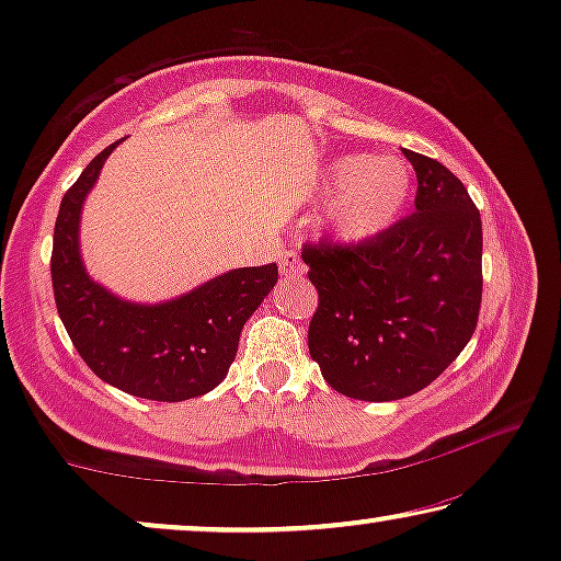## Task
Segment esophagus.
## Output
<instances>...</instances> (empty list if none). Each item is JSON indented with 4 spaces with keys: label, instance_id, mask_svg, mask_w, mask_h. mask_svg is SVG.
Listing matches in <instances>:
<instances>
[{
    "label": "esophagus",
    "instance_id": "1",
    "mask_svg": "<svg viewBox=\"0 0 561 561\" xmlns=\"http://www.w3.org/2000/svg\"><path fill=\"white\" fill-rule=\"evenodd\" d=\"M278 263H280V273L286 275V278H296V275H304V273H306L304 260L298 257V252H296V250H286V252H280Z\"/></svg>",
    "mask_w": 561,
    "mask_h": 561
}]
</instances>
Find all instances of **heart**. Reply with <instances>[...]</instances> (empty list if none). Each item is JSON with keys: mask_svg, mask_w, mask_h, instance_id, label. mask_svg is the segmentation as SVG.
I'll return each instance as SVG.
<instances>
[{"mask_svg": "<svg viewBox=\"0 0 561 561\" xmlns=\"http://www.w3.org/2000/svg\"><path fill=\"white\" fill-rule=\"evenodd\" d=\"M413 173L393 156H342L321 173V191L332 198L329 221L344 242H367L390 229L411 198Z\"/></svg>", "mask_w": 561, "mask_h": 561, "instance_id": "1", "label": "heart"}]
</instances>
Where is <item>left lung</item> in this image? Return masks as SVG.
<instances>
[{
  "label": "left lung",
  "instance_id": "8db88e82",
  "mask_svg": "<svg viewBox=\"0 0 561 561\" xmlns=\"http://www.w3.org/2000/svg\"><path fill=\"white\" fill-rule=\"evenodd\" d=\"M416 211L367 242L304 244L319 290L309 352L336 393L398 401L455 363L478 327L482 221L439 160L403 150Z\"/></svg>",
  "mask_w": 561,
  "mask_h": 561
}]
</instances>
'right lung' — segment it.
<instances>
[{
    "mask_svg": "<svg viewBox=\"0 0 561 561\" xmlns=\"http://www.w3.org/2000/svg\"><path fill=\"white\" fill-rule=\"evenodd\" d=\"M117 140L83 168L60 202L50 278L58 317L94 375L129 396L179 403L227 378L240 332L278 280V265L237 267L165 304L122 301L89 278L79 252L83 198Z\"/></svg>",
    "mask_w": 561,
    "mask_h": 561,
    "instance_id": "obj_1",
    "label": "right lung"
}]
</instances>
